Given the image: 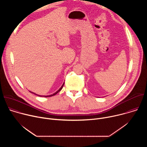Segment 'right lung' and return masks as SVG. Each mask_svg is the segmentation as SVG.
I'll use <instances>...</instances> for the list:
<instances>
[{"label":"right lung","instance_id":"right-lung-1","mask_svg":"<svg viewBox=\"0 0 147 147\" xmlns=\"http://www.w3.org/2000/svg\"><path fill=\"white\" fill-rule=\"evenodd\" d=\"M64 84H65V82L63 84V85L61 86V87L60 88V89L59 90H57L55 93H54L53 94H52V95H49V96H45V97H49V96H53V95H56V94H57L59 91H61V90L63 88V86H64ZM30 92H31V93H33V94H35V95H38V96H40V95H37V94H35V93H34V92H31V91H30Z\"/></svg>","mask_w":147,"mask_h":147}]
</instances>
